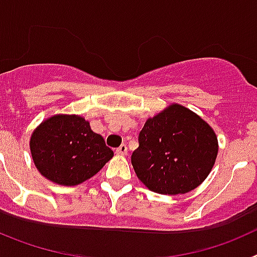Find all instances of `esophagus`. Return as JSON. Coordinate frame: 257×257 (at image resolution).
<instances>
[{
    "label": "esophagus",
    "mask_w": 257,
    "mask_h": 257,
    "mask_svg": "<svg viewBox=\"0 0 257 257\" xmlns=\"http://www.w3.org/2000/svg\"><path fill=\"white\" fill-rule=\"evenodd\" d=\"M115 153L118 154V156H124V154L127 153V147L124 144L119 145L117 149H115Z\"/></svg>",
    "instance_id": "34e87169"
}]
</instances>
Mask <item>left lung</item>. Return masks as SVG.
I'll return each mask as SVG.
<instances>
[{
	"mask_svg": "<svg viewBox=\"0 0 257 257\" xmlns=\"http://www.w3.org/2000/svg\"><path fill=\"white\" fill-rule=\"evenodd\" d=\"M216 156L212 128L189 109L174 104L145 122L131 163L152 192L174 196L198 187Z\"/></svg>",
	"mask_w": 257,
	"mask_h": 257,
	"instance_id": "1",
	"label": "left lung"
}]
</instances>
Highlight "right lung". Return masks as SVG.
I'll list each match as a JSON object with an SVG mask.
<instances>
[{
	"instance_id": "right-lung-1",
	"label": "right lung",
	"mask_w": 257,
	"mask_h": 257,
	"mask_svg": "<svg viewBox=\"0 0 257 257\" xmlns=\"http://www.w3.org/2000/svg\"><path fill=\"white\" fill-rule=\"evenodd\" d=\"M38 171L60 185H77L92 178L113 157L103 136L78 115H54L31 138Z\"/></svg>"
}]
</instances>
